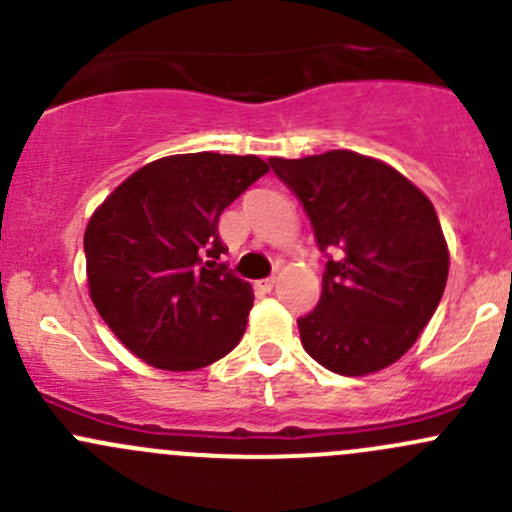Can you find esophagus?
<instances>
[{"mask_svg": "<svg viewBox=\"0 0 512 512\" xmlns=\"http://www.w3.org/2000/svg\"><path fill=\"white\" fill-rule=\"evenodd\" d=\"M277 285V277H267V280L260 282V287L265 289V292H272V287Z\"/></svg>", "mask_w": 512, "mask_h": 512, "instance_id": "obj_1", "label": "esophagus"}]
</instances>
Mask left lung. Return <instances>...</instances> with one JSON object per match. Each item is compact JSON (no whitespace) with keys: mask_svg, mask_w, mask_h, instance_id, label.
<instances>
[{"mask_svg":"<svg viewBox=\"0 0 512 512\" xmlns=\"http://www.w3.org/2000/svg\"><path fill=\"white\" fill-rule=\"evenodd\" d=\"M327 255L322 297L297 319L324 369L364 376L401 359L436 312L448 247L431 200L399 170L352 151L270 158Z\"/></svg>","mask_w":512,"mask_h":512,"instance_id":"1","label":"left lung"}]
</instances>
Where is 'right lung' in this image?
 <instances>
[{"instance_id":"right-lung-1","label":"right lung","mask_w":512,"mask_h":512,"mask_svg":"<svg viewBox=\"0 0 512 512\" xmlns=\"http://www.w3.org/2000/svg\"><path fill=\"white\" fill-rule=\"evenodd\" d=\"M270 165L257 156L185 153L143 165L91 215V299L138 359L193 371L245 334L252 287L218 262V220Z\"/></svg>"}]
</instances>
